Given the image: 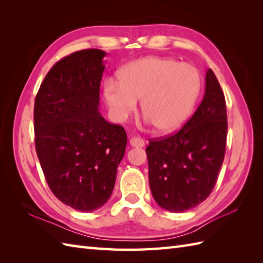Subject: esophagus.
Returning <instances> with one entry per match:
<instances>
[{
  "instance_id": "obj_1",
  "label": "esophagus",
  "mask_w": 263,
  "mask_h": 263,
  "mask_svg": "<svg viewBox=\"0 0 263 263\" xmlns=\"http://www.w3.org/2000/svg\"><path fill=\"white\" fill-rule=\"evenodd\" d=\"M146 142H144L143 139L138 138V137H133L130 139V146L131 147H137V148H142Z\"/></svg>"
}]
</instances>
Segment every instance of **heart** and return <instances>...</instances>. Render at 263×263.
I'll return each instance as SVG.
<instances>
[{
    "instance_id": "heart-1",
    "label": "heart",
    "mask_w": 263,
    "mask_h": 263,
    "mask_svg": "<svg viewBox=\"0 0 263 263\" xmlns=\"http://www.w3.org/2000/svg\"><path fill=\"white\" fill-rule=\"evenodd\" d=\"M202 77L197 66L170 57H146L117 71L104 82L103 95L113 120L122 123L140 108L147 123L161 135L184 125L197 105Z\"/></svg>"
}]
</instances>
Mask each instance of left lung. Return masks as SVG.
<instances>
[{
	"label": "left lung",
	"instance_id": "8db88e82",
	"mask_svg": "<svg viewBox=\"0 0 263 263\" xmlns=\"http://www.w3.org/2000/svg\"><path fill=\"white\" fill-rule=\"evenodd\" d=\"M226 102L211 69L193 116L175 135L149 141V184L156 202L171 212L194 208L209 197L225 157Z\"/></svg>",
	"mask_w": 263,
	"mask_h": 263
}]
</instances>
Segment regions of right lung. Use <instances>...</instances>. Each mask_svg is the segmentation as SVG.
<instances>
[{
	"mask_svg": "<svg viewBox=\"0 0 263 263\" xmlns=\"http://www.w3.org/2000/svg\"><path fill=\"white\" fill-rule=\"evenodd\" d=\"M106 53L82 49L53 65L35 99L36 152L55 197L82 212L107 202L127 137L100 115Z\"/></svg>",
	"mask_w": 263,
	"mask_h": 263,
	"instance_id": "add662e5",
	"label": "right lung"
}]
</instances>
